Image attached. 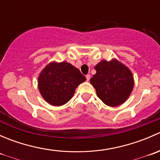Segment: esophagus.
<instances>
[{
	"label": "esophagus",
	"mask_w": 160,
	"mask_h": 160,
	"mask_svg": "<svg viewBox=\"0 0 160 160\" xmlns=\"http://www.w3.org/2000/svg\"><path fill=\"white\" fill-rule=\"evenodd\" d=\"M86 78H87V80H88V81H89L90 79V74H88V75H86Z\"/></svg>",
	"instance_id": "esophagus-1"
}]
</instances>
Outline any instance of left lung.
<instances>
[{
  "instance_id": "obj_1",
  "label": "left lung",
  "mask_w": 160,
  "mask_h": 160,
  "mask_svg": "<svg viewBox=\"0 0 160 160\" xmlns=\"http://www.w3.org/2000/svg\"><path fill=\"white\" fill-rule=\"evenodd\" d=\"M90 80L98 98L108 106L117 107L127 101L134 88L132 72L118 59L101 60Z\"/></svg>"
}]
</instances>
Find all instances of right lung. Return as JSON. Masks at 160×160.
<instances>
[{"instance_id": "right-lung-1", "label": "right lung", "mask_w": 160, "mask_h": 160, "mask_svg": "<svg viewBox=\"0 0 160 160\" xmlns=\"http://www.w3.org/2000/svg\"><path fill=\"white\" fill-rule=\"evenodd\" d=\"M86 77L66 61L49 62L40 72L38 88L45 101L53 106H62L72 98L76 88Z\"/></svg>"}]
</instances>
